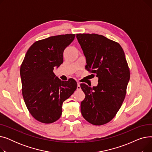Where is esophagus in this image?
<instances>
[{"label": "esophagus", "instance_id": "1", "mask_svg": "<svg viewBox=\"0 0 152 152\" xmlns=\"http://www.w3.org/2000/svg\"><path fill=\"white\" fill-rule=\"evenodd\" d=\"M81 89V86L79 83H77V90H80Z\"/></svg>", "mask_w": 152, "mask_h": 152}]
</instances>
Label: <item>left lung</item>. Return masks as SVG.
Here are the masks:
<instances>
[{"instance_id": "1", "label": "left lung", "mask_w": 152, "mask_h": 152, "mask_svg": "<svg viewBox=\"0 0 152 152\" xmlns=\"http://www.w3.org/2000/svg\"><path fill=\"white\" fill-rule=\"evenodd\" d=\"M86 58V68L98 77L93 87L81 84L85 99L81 114L92 124L100 126L112 119L124 100L130 71L121 46L97 34H77Z\"/></svg>"}]
</instances>
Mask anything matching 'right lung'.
<instances>
[{
  "label": "right lung",
  "instance_id": "add662e5",
  "mask_svg": "<svg viewBox=\"0 0 152 152\" xmlns=\"http://www.w3.org/2000/svg\"><path fill=\"white\" fill-rule=\"evenodd\" d=\"M75 34L51 36L35 42L27 51L20 67L22 94L31 115L42 123L60 118L62 104L74 93L73 79L61 81L53 72L63 62V52Z\"/></svg>",
  "mask_w": 152,
  "mask_h": 152
}]
</instances>
